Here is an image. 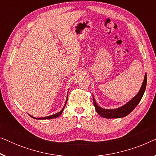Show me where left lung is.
Here are the masks:
<instances>
[{
	"label": "left lung",
	"instance_id": "8db88e82",
	"mask_svg": "<svg viewBox=\"0 0 156 156\" xmlns=\"http://www.w3.org/2000/svg\"><path fill=\"white\" fill-rule=\"evenodd\" d=\"M147 84V74H145L144 80L143 82L142 86L140 87L139 91L134 97L133 99L130 100L129 102H127L125 105H123L121 107L114 108V109H106L98 106L97 102L95 101L94 97L93 96V101L94 105L95 106V109L97 112L100 116L106 119H114V118H122V117L126 116L129 115L134 108H135L141 100L146 90Z\"/></svg>",
	"mask_w": 156,
	"mask_h": 156
}]
</instances>
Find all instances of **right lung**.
Instances as JSON below:
<instances>
[{"label":"right lung","instance_id":"add662e5","mask_svg":"<svg viewBox=\"0 0 156 156\" xmlns=\"http://www.w3.org/2000/svg\"><path fill=\"white\" fill-rule=\"evenodd\" d=\"M67 98H68V97H67V100H66V101H65V105H64V106H63L62 109V110H61L60 112H59L57 113V114H53V115H50V116H45V117H42V118H35V117L32 116H30H30L31 117H33V119H38V120H39V119H52L57 118V117L59 116H60V115H61L62 114V112H63V111H64V108H65V106H66V104H67V99H68Z\"/></svg>","mask_w":156,"mask_h":156}]
</instances>
